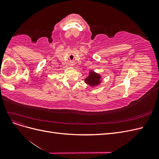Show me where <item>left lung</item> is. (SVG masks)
<instances>
[{
  "instance_id": "1",
  "label": "left lung",
  "mask_w": 159,
  "mask_h": 159,
  "mask_svg": "<svg viewBox=\"0 0 159 159\" xmlns=\"http://www.w3.org/2000/svg\"><path fill=\"white\" fill-rule=\"evenodd\" d=\"M101 76L100 75L95 73L93 71L89 72V75L85 78V82L91 86L97 85L100 83Z\"/></svg>"
}]
</instances>
